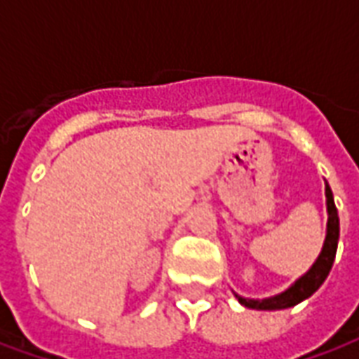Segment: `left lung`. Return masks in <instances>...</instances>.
I'll use <instances>...</instances> for the list:
<instances>
[{"mask_svg": "<svg viewBox=\"0 0 359 359\" xmlns=\"http://www.w3.org/2000/svg\"><path fill=\"white\" fill-rule=\"evenodd\" d=\"M325 198H327V234H325L323 248L321 254L316 259V264L311 265V269L302 275L290 288H286L285 292L271 296V298H264V300H252V298H242L238 294H234L238 302L244 308L252 309H286L292 308L296 304H300L306 298H309L311 294L316 292L319 286L323 285L325 278L329 275L332 264H334V256H337V248H339V234H340V223L339 213H337V205L332 200L331 187L325 182Z\"/></svg>", "mask_w": 359, "mask_h": 359, "instance_id": "obj_1", "label": "left lung"}]
</instances>
